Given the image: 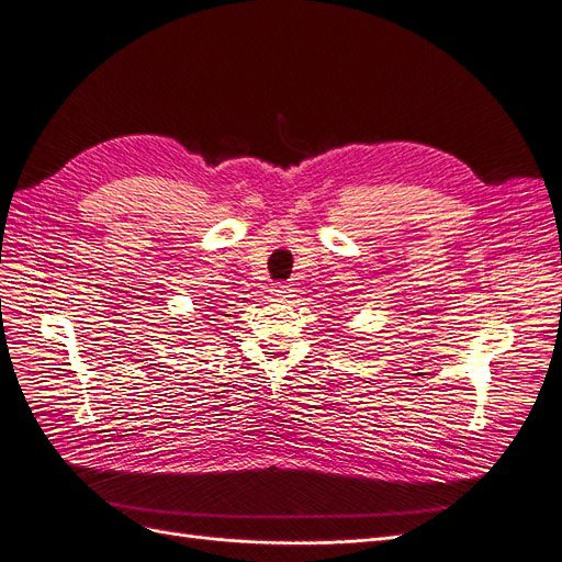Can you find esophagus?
Instances as JSON below:
<instances>
[{
  "label": "esophagus",
  "instance_id": "1",
  "mask_svg": "<svg viewBox=\"0 0 562 562\" xmlns=\"http://www.w3.org/2000/svg\"><path fill=\"white\" fill-rule=\"evenodd\" d=\"M292 284H286V282H276L273 284V289H270V294H273L276 299H292Z\"/></svg>",
  "mask_w": 562,
  "mask_h": 562
}]
</instances>
